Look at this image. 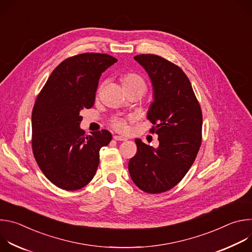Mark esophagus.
Here are the masks:
<instances>
[{
  "label": "esophagus",
  "instance_id": "obj_1",
  "mask_svg": "<svg viewBox=\"0 0 252 252\" xmlns=\"http://www.w3.org/2000/svg\"><path fill=\"white\" fill-rule=\"evenodd\" d=\"M114 138H115L116 140H120V141H123V140H126V139H127L126 137H125V136H122V135H115V136H114Z\"/></svg>",
  "mask_w": 252,
  "mask_h": 252
}]
</instances>
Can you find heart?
<instances>
[{
  "mask_svg": "<svg viewBox=\"0 0 252 252\" xmlns=\"http://www.w3.org/2000/svg\"><path fill=\"white\" fill-rule=\"evenodd\" d=\"M124 89H139L143 93L147 91V84L140 76L136 74H126L122 79ZM114 127L119 131H124L126 129V123L123 120H116L113 123Z\"/></svg>",
  "mask_w": 252,
  "mask_h": 252,
  "instance_id": "b5f03b06",
  "label": "heart"
}]
</instances>
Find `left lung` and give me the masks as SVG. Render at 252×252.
Wrapping results in <instances>:
<instances>
[{
    "instance_id": "8db88e82",
    "label": "left lung",
    "mask_w": 252,
    "mask_h": 252,
    "mask_svg": "<svg viewBox=\"0 0 252 252\" xmlns=\"http://www.w3.org/2000/svg\"><path fill=\"white\" fill-rule=\"evenodd\" d=\"M148 73L153 102L148 119L156 125L157 149L136 138V155L128 161L132 182L148 193L175 187L192 165L201 145L202 114L191 84L184 70L156 55L133 58Z\"/></svg>"
}]
</instances>
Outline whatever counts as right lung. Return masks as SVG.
<instances>
[{
	"label": "right lung",
	"mask_w": 252,
	"mask_h": 252,
	"mask_svg": "<svg viewBox=\"0 0 252 252\" xmlns=\"http://www.w3.org/2000/svg\"><path fill=\"white\" fill-rule=\"evenodd\" d=\"M118 60L86 53L62 62L35 99L32 113V147L39 167L64 190L86 187L95 174L99 150L112 140L109 130L86 135L81 112L94 103L98 80Z\"/></svg>",
	"instance_id": "1"
}]
</instances>
